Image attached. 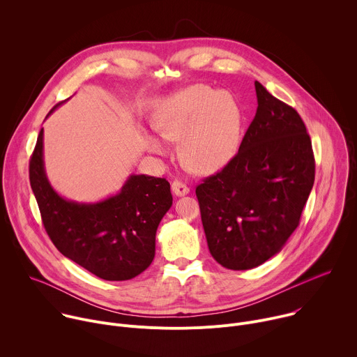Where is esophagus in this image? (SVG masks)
Returning a JSON list of instances; mask_svg holds the SVG:
<instances>
[{
	"label": "esophagus",
	"mask_w": 357,
	"mask_h": 357,
	"mask_svg": "<svg viewBox=\"0 0 357 357\" xmlns=\"http://www.w3.org/2000/svg\"><path fill=\"white\" fill-rule=\"evenodd\" d=\"M171 189L175 196H185L189 193V188L185 183H182L181 181H174L171 185Z\"/></svg>",
	"instance_id": "34e87169"
}]
</instances>
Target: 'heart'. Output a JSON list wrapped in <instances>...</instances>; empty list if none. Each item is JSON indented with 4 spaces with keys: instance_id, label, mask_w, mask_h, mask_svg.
<instances>
[{
    "instance_id": "1",
    "label": "heart",
    "mask_w": 357,
    "mask_h": 357,
    "mask_svg": "<svg viewBox=\"0 0 357 357\" xmlns=\"http://www.w3.org/2000/svg\"><path fill=\"white\" fill-rule=\"evenodd\" d=\"M154 126L165 139H181V160L197 174H213L227 167L243 139V116L236 101L226 91L200 84L168 96ZM144 144L154 154H167V145L155 135L145 134Z\"/></svg>"
}]
</instances>
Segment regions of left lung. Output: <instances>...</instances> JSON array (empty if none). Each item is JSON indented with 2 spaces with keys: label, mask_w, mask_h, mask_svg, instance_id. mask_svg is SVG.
Returning <instances> with one entry per match:
<instances>
[{
  "label": "left lung",
  "mask_w": 357,
  "mask_h": 357,
  "mask_svg": "<svg viewBox=\"0 0 357 357\" xmlns=\"http://www.w3.org/2000/svg\"><path fill=\"white\" fill-rule=\"evenodd\" d=\"M254 86L259 107L237 155L196 188L209 251L229 270L259 267L282 250L315 181L302 119L260 82Z\"/></svg>",
  "instance_id": "left-lung-1"
}]
</instances>
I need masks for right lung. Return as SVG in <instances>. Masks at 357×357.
Segmentation results:
<instances>
[{
    "mask_svg": "<svg viewBox=\"0 0 357 357\" xmlns=\"http://www.w3.org/2000/svg\"><path fill=\"white\" fill-rule=\"evenodd\" d=\"M29 181L45 230L69 260L106 281L131 280L154 260L158 225L172 206L167 179L132 174L120 192L103 200H69L47 179L42 128L29 162Z\"/></svg>",
    "mask_w": 357,
    "mask_h": 357,
    "instance_id": "1",
    "label": "right lung"
}]
</instances>
